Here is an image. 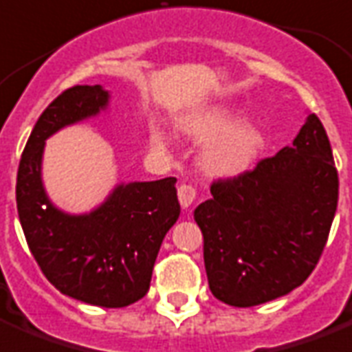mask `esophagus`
<instances>
[{"label":"esophagus","mask_w":352,"mask_h":352,"mask_svg":"<svg viewBox=\"0 0 352 352\" xmlns=\"http://www.w3.org/2000/svg\"><path fill=\"white\" fill-rule=\"evenodd\" d=\"M178 199H179V205H182L183 208H188L194 203V199H196V188H194L192 185H187V183L179 185Z\"/></svg>","instance_id":"1"}]
</instances>
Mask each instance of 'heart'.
Here are the masks:
<instances>
[{
  "label": "heart",
  "instance_id": "obj_1",
  "mask_svg": "<svg viewBox=\"0 0 352 352\" xmlns=\"http://www.w3.org/2000/svg\"><path fill=\"white\" fill-rule=\"evenodd\" d=\"M235 115L226 109L190 113L176 122V129L190 140L203 144L201 167L214 178H235L254 165L263 147L261 131L250 122L235 123ZM149 145L160 153H167L173 140L158 124L149 126Z\"/></svg>",
  "mask_w": 352,
  "mask_h": 352
}]
</instances>
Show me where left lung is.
<instances>
[{
    "instance_id": "obj_1",
    "label": "left lung",
    "mask_w": 352,
    "mask_h": 352,
    "mask_svg": "<svg viewBox=\"0 0 352 352\" xmlns=\"http://www.w3.org/2000/svg\"><path fill=\"white\" fill-rule=\"evenodd\" d=\"M194 210L212 295L252 307L300 286L320 259L338 205L329 138L307 113L292 145L212 185Z\"/></svg>"
}]
</instances>
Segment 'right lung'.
I'll return each instance as SVG.
<instances>
[{"mask_svg":"<svg viewBox=\"0 0 352 352\" xmlns=\"http://www.w3.org/2000/svg\"><path fill=\"white\" fill-rule=\"evenodd\" d=\"M111 93L74 86L46 107L17 170L16 201L34 259L63 295L89 306L126 307L149 292L160 246L178 221L176 178L117 183L82 214L59 208L43 182L46 140L57 131L107 111Z\"/></svg>","mask_w":352,"mask_h":352,"instance_id":"add662e5","label":"right lung"}]
</instances>
